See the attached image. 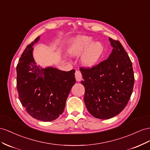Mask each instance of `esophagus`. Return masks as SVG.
<instances>
[{
	"mask_svg": "<svg viewBox=\"0 0 150 150\" xmlns=\"http://www.w3.org/2000/svg\"><path fill=\"white\" fill-rule=\"evenodd\" d=\"M75 79H76V81H78V82H79V81L82 80V74H81L80 71L76 70L75 74Z\"/></svg>",
	"mask_w": 150,
	"mask_h": 150,
	"instance_id": "esophagus-1",
	"label": "esophagus"
}]
</instances>
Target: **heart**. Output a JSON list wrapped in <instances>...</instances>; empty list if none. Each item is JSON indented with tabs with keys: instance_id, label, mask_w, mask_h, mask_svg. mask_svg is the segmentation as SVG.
<instances>
[{
	"instance_id": "obj_1",
	"label": "heart",
	"mask_w": 150,
	"mask_h": 150,
	"mask_svg": "<svg viewBox=\"0 0 150 150\" xmlns=\"http://www.w3.org/2000/svg\"><path fill=\"white\" fill-rule=\"evenodd\" d=\"M67 51L72 57H78L83 53L81 63L86 67H92L101 58L104 48L100 42H93L91 37L78 36L70 41Z\"/></svg>"
}]
</instances>
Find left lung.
Returning <instances> with one entry per match:
<instances>
[{"label":"left lung","instance_id":"8db88e82","mask_svg":"<svg viewBox=\"0 0 150 150\" xmlns=\"http://www.w3.org/2000/svg\"><path fill=\"white\" fill-rule=\"evenodd\" d=\"M113 48L108 58L91 68H80L84 101L89 113L100 119L112 118L125 108L133 89L132 63L121 42L109 38Z\"/></svg>","mask_w":150,"mask_h":150}]
</instances>
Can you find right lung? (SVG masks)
<instances>
[{
	"instance_id": "add662e5",
	"label": "right lung",
	"mask_w": 150,
	"mask_h": 150,
	"mask_svg": "<svg viewBox=\"0 0 150 150\" xmlns=\"http://www.w3.org/2000/svg\"><path fill=\"white\" fill-rule=\"evenodd\" d=\"M40 39L38 36L28 45L21 55L16 67L17 88L21 103L31 116L42 121H52L65 109L75 83V70L65 71L36 65L33 46Z\"/></svg>"
}]
</instances>
